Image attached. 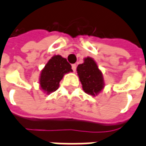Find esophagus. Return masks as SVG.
<instances>
[{
  "instance_id": "obj_1",
  "label": "esophagus",
  "mask_w": 146,
  "mask_h": 146,
  "mask_svg": "<svg viewBox=\"0 0 146 146\" xmlns=\"http://www.w3.org/2000/svg\"><path fill=\"white\" fill-rule=\"evenodd\" d=\"M72 69H73V70L74 71V72L76 71V64H73V65H72Z\"/></svg>"
}]
</instances>
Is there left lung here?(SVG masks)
Instances as JSON below:
<instances>
[{
    "instance_id": "obj_1",
    "label": "left lung",
    "mask_w": 146,
    "mask_h": 146,
    "mask_svg": "<svg viewBox=\"0 0 146 146\" xmlns=\"http://www.w3.org/2000/svg\"><path fill=\"white\" fill-rule=\"evenodd\" d=\"M76 71L83 90L88 95L95 96L103 90L105 82L102 72L92 58H84V62L78 65Z\"/></svg>"
}]
</instances>
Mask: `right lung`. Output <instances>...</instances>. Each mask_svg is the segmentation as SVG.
I'll return each instance as SVG.
<instances>
[{
  "instance_id": "obj_1",
  "label": "right lung",
  "mask_w": 146,
  "mask_h": 146,
  "mask_svg": "<svg viewBox=\"0 0 146 146\" xmlns=\"http://www.w3.org/2000/svg\"><path fill=\"white\" fill-rule=\"evenodd\" d=\"M71 68V65L67 62L66 58L59 54L52 56L40 72L39 78L40 88L47 95L55 92L64 75L73 72Z\"/></svg>"
}]
</instances>
